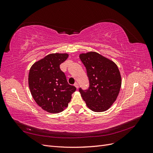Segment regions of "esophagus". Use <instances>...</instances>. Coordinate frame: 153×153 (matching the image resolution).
I'll list each match as a JSON object with an SVG mask.
<instances>
[{"instance_id": "1", "label": "esophagus", "mask_w": 153, "mask_h": 153, "mask_svg": "<svg viewBox=\"0 0 153 153\" xmlns=\"http://www.w3.org/2000/svg\"><path fill=\"white\" fill-rule=\"evenodd\" d=\"M75 86L76 87V88L77 89H78V87H79V85H78V84H77V83H75Z\"/></svg>"}]
</instances>
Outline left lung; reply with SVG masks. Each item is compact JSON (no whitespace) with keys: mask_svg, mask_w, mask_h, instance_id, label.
<instances>
[{"mask_svg":"<svg viewBox=\"0 0 153 153\" xmlns=\"http://www.w3.org/2000/svg\"><path fill=\"white\" fill-rule=\"evenodd\" d=\"M89 78L87 90L80 87L79 92L87 104L94 112L107 110L116 100L121 86L119 68L113 61L94 52L80 55Z\"/></svg>","mask_w":153,"mask_h":153,"instance_id":"left-lung-1","label":"left lung"}]
</instances>
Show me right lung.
Wrapping results in <instances>:
<instances>
[{"label": "right lung", "instance_id": "right-lung-1", "mask_svg": "<svg viewBox=\"0 0 153 153\" xmlns=\"http://www.w3.org/2000/svg\"><path fill=\"white\" fill-rule=\"evenodd\" d=\"M68 57L67 53H51L35 62L30 69L29 86L34 100L49 113L65 109L76 87L69 85L60 64Z\"/></svg>", "mask_w": 153, "mask_h": 153}]
</instances>
